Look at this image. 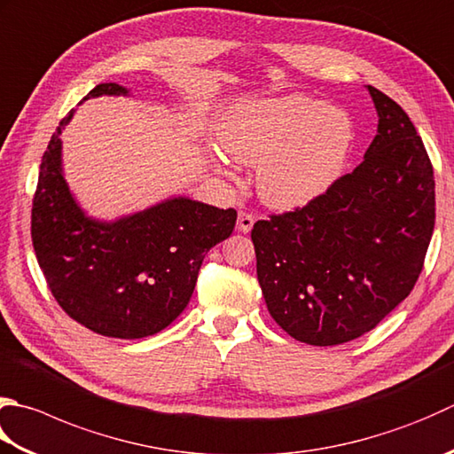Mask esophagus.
Listing matches in <instances>:
<instances>
[{"label":"esophagus","instance_id":"34e87169","mask_svg":"<svg viewBox=\"0 0 454 454\" xmlns=\"http://www.w3.org/2000/svg\"><path fill=\"white\" fill-rule=\"evenodd\" d=\"M254 222H255V218H254V215H250V212H239V215H238V230H239V232L247 234L252 230Z\"/></svg>","mask_w":454,"mask_h":454}]
</instances>
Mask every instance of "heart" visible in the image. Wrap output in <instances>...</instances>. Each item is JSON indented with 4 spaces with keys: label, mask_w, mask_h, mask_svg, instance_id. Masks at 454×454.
<instances>
[{
    "label": "heart",
    "mask_w": 454,
    "mask_h": 454,
    "mask_svg": "<svg viewBox=\"0 0 454 454\" xmlns=\"http://www.w3.org/2000/svg\"><path fill=\"white\" fill-rule=\"evenodd\" d=\"M218 133L228 155L257 167L262 200L281 210L303 207L331 189L354 144V123L342 106L301 92L238 102L222 115ZM215 165L234 176L222 157Z\"/></svg>",
    "instance_id": "obj_1"
}]
</instances>
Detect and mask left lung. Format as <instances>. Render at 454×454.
<instances>
[{"label":"left lung","instance_id":"8db88e82","mask_svg":"<svg viewBox=\"0 0 454 454\" xmlns=\"http://www.w3.org/2000/svg\"><path fill=\"white\" fill-rule=\"evenodd\" d=\"M378 133L364 161L307 207L257 220L252 242L270 315L295 340L370 333L410 295L434 228V176L402 106L368 86Z\"/></svg>","mask_w":454,"mask_h":454}]
</instances>
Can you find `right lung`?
Listing matches in <instances>:
<instances>
[{"mask_svg": "<svg viewBox=\"0 0 454 454\" xmlns=\"http://www.w3.org/2000/svg\"><path fill=\"white\" fill-rule=\"evenodd\" d=\"M115 82L88 98L128 96ZM62 118L44 151L31 210V238L62 310L112 339H144L189 305L204 255L232 234L236 210L173 197L114 222L90 218L62 175Z\"/></svg>", "mask_w": 454, "mask_h": 454, "instance_id": "1", "label": "right lung"}]
</instances>
